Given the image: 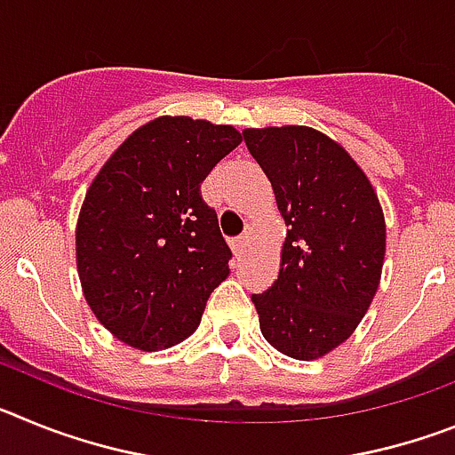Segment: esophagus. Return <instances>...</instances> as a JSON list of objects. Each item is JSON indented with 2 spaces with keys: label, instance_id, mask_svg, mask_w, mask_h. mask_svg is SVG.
I'll return each instance as SVG.
<instances>
[{
  "label": "esophagus",
  "instance_id": "34e87169",
  "mask_svg": "<svg viewBox=\"0 0 455 455\" xmlns=\"http://www.w3.org/2000/svg\"><path fill=\"white\" fill-rule=\"evenodd\" d=\"M248 235H241V236H235V239L230 241L232 243V251H235V255L239 257V255H243V251H246L248 248Z\"/></svg>",
  "mask_w": 455,
  "mask_h": 455
}]
</instances>
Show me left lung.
Returning a JSON list of instances; mask_svg holds the SVG:
<instances>
[{"mask_svg": "<svg viewBox=\"0 0 455 455\" xmlns=\"http://www.w3.org/2000/svg\"><path fill=\"white\" fill-rule=\"evenodd\" d=\"M287 223L283 264L252 293L264 339L315 360L348 339L371 305L385 257V219L367 175L309 127L243 132Z\"/></svg>", "mask_w": 455, "mask_h": 455, "instance_id": "8db88e82", "label": "left lung"}]
</instances>
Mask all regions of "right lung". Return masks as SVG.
<instances>
[{
    "label": "right lung",
    "mask_w": 455,
    "mask_h": 455,
    "mask_svg": "<svg viewBox=\"0 0 455 455\" xmlns=\"http://www.w3.org/2000/svg\"><path fill=\"white\" fill-rule=\"evenodd\" d=\"M241 143L228 124L164 116L136 130L92 180L77 223L84 296L107 331L159 351L198 328L232 251L200 184Z\"/></svg>",
    "instance_id": "right-lung-1"
}]
</instances>
